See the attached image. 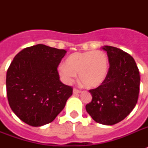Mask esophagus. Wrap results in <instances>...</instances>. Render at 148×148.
<instances>
[{"instance_id":"34e87169","label":"esophagus","mask_w":148,"mask_h":148,"mask_svg":"<svg viewBox=\"0 0 148 148\" xmlns=\"http://www.w3.org/2000/svg\"><path fill=\"white\" fill-rule=\"evenodd\" d=\"M81 92V90H78V89H77V88H74V90H73V93H74V95H77V94H80Z\"/></svg>"}]
</instances>
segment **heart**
<instances>
[{
    "instance_id": "1",
    "label": "heart",
    "mask_w": 148,
    "mask_h": 148,
    "mask_svg": "<svg viewBox=\"0 0 148 148\" xmlns=\"http://www.w3.org/2000/svg\"><path fill=\"white\" fill-rule=\"evenodd\" d=\"M109 60L101 51L74 53L67 58L65 64L58 67V73L64 83L71 84L78 74L79 81L88 88H97L108 76Z\"/></svg>"
}]
</instances>
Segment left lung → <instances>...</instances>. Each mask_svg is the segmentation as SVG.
Segmentation results:
<instances>
[{
	"label": "left lung",
	"instance_id": "1",
	"mask_svg": "<svg viewBox=\"0 0 148 148\" xmlns=\"http://www.w3.org/2000/svg\"><path fill=\"white\" fill-rule=\"evenodd\" d=\"M109 60L108 76L102 84L89 91L92 101L86 110L99 124L113 125L121 121L138 102L140 73L134 59L125 51L104 46Z\"/></svg>",
	"mask_w": 148,
	"mask_h": 148
}]
</instances>
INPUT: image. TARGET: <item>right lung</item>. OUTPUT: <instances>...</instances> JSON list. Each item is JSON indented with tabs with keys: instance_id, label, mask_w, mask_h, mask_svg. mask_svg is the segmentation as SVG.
I'll use <instances>...</instances> for the list:
<instances>
[{
	"instance_id": "1",
	"label": "right lung",
	"mask_w": 148,
	"mask_h": 148,
	"mask_svg": "<svg viewBox=\"0 0 148 148\" xmlns=\"http://www.w3.org/2000/svg\"><path fill=\"white\" fill-rule=\"evenodd\" d=\"M66 52L34 45L20 51L10 63L6 77L8 103L24 123L40 127L52 122L73 94L58 71Z\"/></svg>"
}]
</instances>
